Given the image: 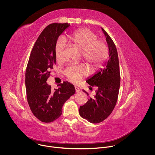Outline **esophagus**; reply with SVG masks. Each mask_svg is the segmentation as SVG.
I'll return each instance as SVG.
<instances>
[{
  "label": "esophagus",
  "instance_id": "34e87169",
  "mask_svg": "<svg viewBox=\"0 0 155 155\" xmlns=\"http://www.w3.org/2000/svg\"><path fill=\"white\" fill-rule=\"evenodd\" d=\"M74 88H75V90H76V92H79L81 91L79 88L78 87H77V86H75Z\"/></svg>",
  "mask_w": 155,
  "mask_h": 155
}]
</instances>
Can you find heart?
<instances>
[{
    "instance_id": "obj_1",
    "label": "heart",
    "mask_w": 155,
    "mask_h": 155,
    "mask_svg": "<svg viewBox=\"0 0 155 155\" xmlns=\"http://www.w3.org/2000/svg\"><path fill=\"white\" fill-rule=\"evenodd\" d=\"M97 36L88 29H81L71 34L68 38L69 44L82 52V59L91 69L101 66L107 57L109 49L105 42L97 40ZM65 44L60 39L55 47V57L58 61L65 59ZM87 73L85 68L82 66L69 67L66 74L72 82H78Z\"/></svg>"
}]
</instances>
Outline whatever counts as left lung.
I'll return each mask as SVG.
<instances>
[{
  "label": "left lung",
  "mask_w": 155,
  "mask_h": 155,
  "mask_svg": "<svg viewBox=\"0 0 155 155\" xmlns=\"http://www.w3.org/2000/svg\"><path fill=\"white\" fill-rule=\"evenodd\" d=\"M108 45L109 58L104 62V68H100L87 82L97 90L93 97L79 108L81 116L92 124L100 123L110 114L113 110L118 97L120 76L117 51L113 40L107 33L101 28ZM88 96L89 94L83 90Z\"/></svg>",
  "instance_id": "1"
}]
</instances>
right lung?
Wrapping results in <instances>:
<instances>
[{
  "mask_svg": "<svg viewBox=\"0 0 155 155\" xmlns=\"http://www.w3.org/2000/svg\"><path fill=\"white\" fill-rule=\"evenodd\" d=\"M70 27L68 23L48 25L38 37L31 50L25 71V88L29 107L41 121L49 123L62 114V107L75 93L73 84L64 82L52 89L47 83L56 63L55 46L58 37Z\"/></svg>",
  "mask_w": 155,
  "mask_h": 155,
  "instance_id": "1",
  "label": "right lung"
}]
</instances>
